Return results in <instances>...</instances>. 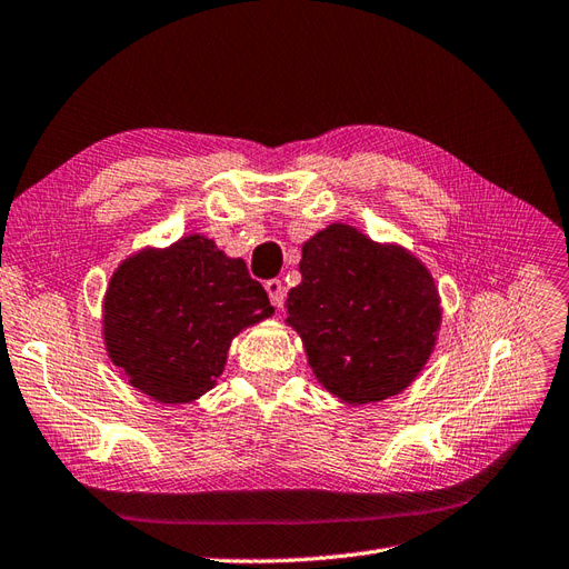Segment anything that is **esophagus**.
<instances>
[{
  "instance_id": "obj_1",
  "label": "esophagus",
  "mask_w": 569,
  "mask_h": 569,
  "mask_svg": "<svg viewBox=\"0 0 569 569\" xmlns=\"http://www.w3.org/2000/svg\"><path fill=\"white\" fill-rule=\"evenodd\" d=\"M266 291H268V299H270V303L274 306V308H282V303H284V284H282V280H268L266 282Z\"/></svg>"
}]
</instances>
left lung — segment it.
Returning <instances> with one entry per match:
<instances>
[{
    "instance_id": "obj_1",
    "label": "left lung",
    "mask_w": 569,
    "mask_h": 569,
    "mask_svg": "<svg viewBox=\"0 0 569 569\" xmlns=\"http://www.w3.org/2000/svg\"><path fill=\"white\" fill-rule=\"evenodd\" d=\"M299 272L301 284L287 295V322L318 382L349 406L410 387L441 327L439 291L422 261L335 222L303 244Z\"/></svg>"
}]
</instances>
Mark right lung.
Returning a JSON list of instances; mask_svg holds the SVG:
<instances>
[{"label":"right lung","mask_w":569,"mask_h":569,"mask_svg":"<svg viewBox=\"0 0 569 569\" xmlns=\"http://www.w3.org/2000/svg\"><path fill=\"white\" fill-rule=\"evenodd\" d=\"M272 313L242 258L187 234L126 258L101 320L107 353L130 387L159 403H192L226 370L230 341Z\"/></svg>","instance_id":"obj_1"}]
</instances>
